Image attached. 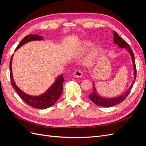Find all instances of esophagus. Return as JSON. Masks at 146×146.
Listing matches in <instances>:
<instances>
[{
  "mask_svg": "<svg viewBox=\"0 0 146 146\" xmlns=\"http://www.w3.org/2000/svg\"><path fill=\"white\" fill-rule=\"evenodd\" d=\"M74 76L76 77H81L83 76V72L80 69L76 70L74 72Z\"/></svg>",
  "mask_w": 146,
  "mask_h": 146,
  "instance_id": "34e87169",
  "label": "esophagus"
}]
</instances>
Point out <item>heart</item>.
Listing matches in <instances>:
<instances>
[{"label": "heart", "instance_id": "obj_1", "mask_svg": "<svg viewBox=\"0 0 146 146\" xmlns=\"http://www.w3.org/2000/svg\"><path fill=\"white\" fill-rule=\"evenodd\" d=\"M91 44H92L91 42H90V41H86V42H84L83 46L80 48V52H81V53L85 52L87 50H88V48H89L91 47ZM96 50L92 52V53L91 55V58H93V57L96 55Z\"/></svg>", "mask_w": 146, "mask_h": 146}]
</instances>
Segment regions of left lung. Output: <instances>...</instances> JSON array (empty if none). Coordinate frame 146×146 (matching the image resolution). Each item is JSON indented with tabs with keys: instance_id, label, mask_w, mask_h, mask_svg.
I'll return each instance as SVG.
<instances>
[{
	"instance_id": "1",
	"label": "left lung",
	"mask_w": 146,
	"mask_h": 146,
	"mask_svg": "<svg viewBox=\"0 0 146 146\" xmlns=\"http://www.w3.org/2000/svg\"><path fill=\"white\" fill-rule=\"evenodd\" d=\"M113 40L115 44H117L118 46L121 48H126L127 50L130 53V54L131 56L132 61H133V65L134 68V80L133 83H131L130 87L128 89V90L125 92L124 94L122 95L116 97V98H104L100 96L98 92H96V90L95 86H93V91H92L90 94H89V98L96 105L100 106V107H111L113 106H114L116 105H117L121 103L122 102L125 100V99L129 94L130 90L132 88V86L135 83V79L136 77V64H135V57L133 52L132 51L131 47L122 38H121L120 36H119V35L114 31V35H113Z\"/></svg>"
}]
</instances>
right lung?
<instances>
[{"label":"right lung","mask_w":146,"mask_h":146,"mask_svg":"<svg viewBox=\"0 0 146 146\" xmlns=\"http://www.w3.org/2000/svg\"><path fill=\"white\" fill-rule=\"evenodd\" d=\"M43 37L39 36L38 35H29L24 37L23 40L21 41L19 44L17 46L16 50L18 49L19 47L23 46L25 43L31 41L36 40H42ZM13 56H11L10 62V78L11 84L16 91L17 93L19 94L21 98L25 104H27L30 107L36 109H46L49 108L54 105L56 102L59 99L60 96L62 94L63 90V82L64 81L63 77V75L57 77L54 83L48 88L47 91L41 96H32L25 94L23 91H21L19 88L16 85L14 82L12 75L11 69V61Z\"/></svg>","instance_id":"add662e5"}]
</instances>
